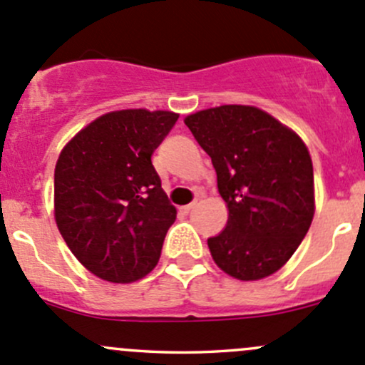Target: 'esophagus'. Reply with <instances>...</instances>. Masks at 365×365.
<instances>
[{
  "label": "esophagus",
  "instance_id": "obj_1",
  "mask_svg": "<svg viewBox=\"0 0 365 365\" xmlns=\"http://www.w3.org/2000/svg\"><path fill=\"white\" fill-rule=\"evenodd\" d=\"M194 206H196V201H192V203H190V205H185V206H182V212H183V213H189L190 210L194 208Z\"/></svg>",
  "mask_w": 365,
  "mask_h": 365
}]
</instances>
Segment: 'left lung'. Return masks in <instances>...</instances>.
<instances>
[{
    "mask_svg": "<svg viewBox=\"0 0 365 365\" xmlns=\"http://www.w3.org/2000/svg\"><path fill=\"white\" fill-rule=\"evenodd\" d=\"M183 121L212 159L227 208L226 230L208 238L215 264L238 281H259L281 270L314 217V175L305 143L254 106H219Z\"/></svg>",
    "mask_w": 365,
    "mask_h": 365,
    "instance_id": "obj_1",
    "label": "left lung"
}]
</instances>
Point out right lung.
Instances as JSON below:
<instances>
[{
	"label": "right lung",
	"mask_w": 365,
	"mask_h": 365,
	"mask_svg": "<svg viewBox=\"0 0 365 365\" xmlns=\"http://www.w3.org/2000/svg\"><path fill=\"white\" fill-rule=\"evenodd\" d=\"M178 114L106 113L63 146L54 168V219L81 264L102 281L127 284L157 267L176 208L152 155Z\"/></svg>",
	"instance_id": "obj_1"
}]
</instances>
